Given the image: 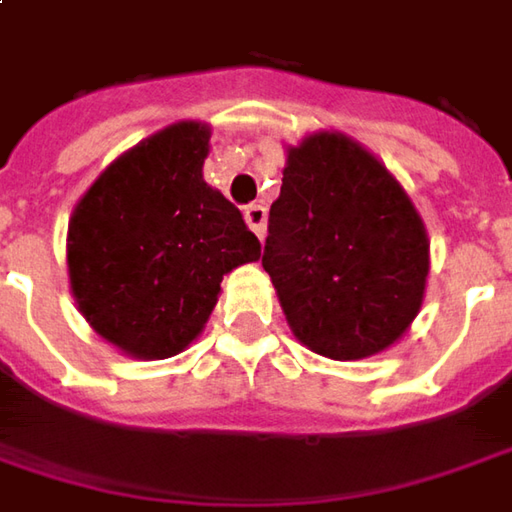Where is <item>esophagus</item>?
Returning a JSON list of instances; mask_svg holds the SVG:
<instances>
[{
    "instance_id": "esophagus-1",
    "label": "esophagus",
    "mask_w": 512,
    "mask_h": 512,
    "mask_svg": "<svg viewBox=\"0 0 512 512\" xmlns=\"http://www.w3.org/2000/svg\"><path fill=\"white\" fill-rule=\"evenodd\" d=\"M243 218H246L249 229L255 232L257 238H263V235H266V206H260V203H252V206H246Z\"/></svg>"
}]
</instances>
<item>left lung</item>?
<instances>
[{"instance_id":"1","label":"left lung","mask_w":512,"mask_h":512,"mask_svg":"<svg viewBox=\"0 0 512 512\" xmlns=\"http://www.w3.org/2000/svg\"><path fill=\"white\" fill-rule=\"evenodd\" d=\"M263 269L300 343L331 360H362L397 343L422 306L428 238L371 152L317 133L289 150Z\"/></svg>"}]
</instances>
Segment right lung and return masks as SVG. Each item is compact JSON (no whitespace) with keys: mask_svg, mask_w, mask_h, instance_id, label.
<instances>
[{"mask_svg":"<svg viewBox=\"0 0 512 512\" xmlns=\"http://www.w3.org/2000/svg\"><path fill=\"white\" fill-rule=\"evenodd\" d=\"M209 130L181 121L124 152L81 198L70 289L107 343L167 360L201 334L223 274L260 257L235 203L203 181Z\"/></svg>","mask_w":512,"mask_h":512,"instance_id":"add662e5","label":"right lung"}]
</instances>
